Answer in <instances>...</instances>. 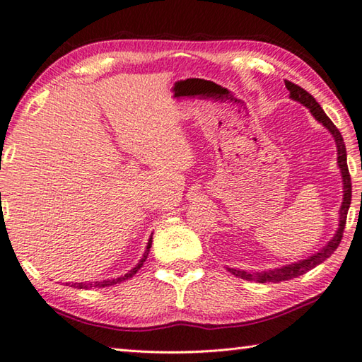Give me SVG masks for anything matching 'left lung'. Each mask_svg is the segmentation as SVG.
<instances>
[{"label": "left lung", "instance_id": "1", "mask_svg": "<svg viewBox=\"0 0 362 362\" xmlns=\"http://www.w3.org/2000/svg\"><path fill=\"white\" fill-rule=\"evenodd\" d=\"M285 87L288 88V91H290L291 100L300 103L302 106H305L308 110H310L312 115L317 118V120L323 124V127L329 129V133L332 134L334 141H336L337 163H339V168L341 173V179H344V202H341V207H340V223H339L337 233L334 234V238L327 242V244L321 248L318 253L308 256L307 259L293 262V264H286V266H281L277 269H272V271H261V272H252V274L240 271V269L228 267V271L233 275H235V277L258 281V284H279V281L296 279V277H299V275H304L305 272L310 271V269L317 267L318 264H321V262L329 258V256L336 252V248L339 247L341 238H344L346 214H348V209H350V202H351V177H350V173H348L346 148H345L344 137H341L340 131L337 129L336 124L331 122V118L325 114V110L321 109L317 100H315V98L308 93V91L300 88L299 85H296L290 81H285Z\"/></svg>", "mask_w": 362, "mask_h": 362}]
</instances>
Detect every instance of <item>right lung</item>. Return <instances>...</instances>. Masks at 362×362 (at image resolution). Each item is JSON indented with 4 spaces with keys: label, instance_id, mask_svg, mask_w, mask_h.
<instances>
[{
    "label": "right lung",
    "instance_id": "obj_1",
    "mask_svg": "<svg viewBox=\"0 0 362 362\" xmlns=\"http://www.w3.org/2000/svg\"><path fill=\"white\" fill-rule=\"evenodd\" d=\"M150 247H152V235H150V239H148V244H147V248H146V252H144V256L141 258V261L137 262V266L136 267H133L131 269V271H128L127 274L124 275H122V277H118V279H114V280H103V281H82V284H72L71 286H74V288H78V290H88V288H104V286H110V285H117V284H120V281H123V280H128V279H131L133 277V275L139 271V269L142 267V264H144V261L147 259V256H148V252H150ZM68 285V284H66Z\"/></svg>",
    "mask_w": 362,
    "mask_h": 362
}]
</instances>
